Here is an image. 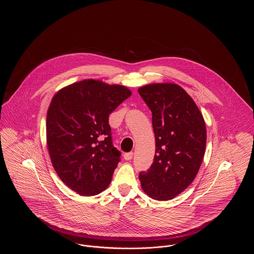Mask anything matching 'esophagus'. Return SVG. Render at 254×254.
Returning a JSON list of instances; mask_svg holds the SVG:
<instances>
[{
  "mask_svg": "<svg viewBox=\"0 0 254 254\" xmlns=\"http://www.w3.org/2000/svg\"><path fill=\"white\" fill-rule=\"evenodd\" d=\"M133 158V152H126L124 153V159L125 160H131Z\"/></svg>",
  "mask_w": 254,
  "mask_h": 254,
  "instance_id": "34e87169",
  "label": "esophagus"
}]
</instances>
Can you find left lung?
<instances>
[{"label":"left lung","instance_id":"left-lung-1","mask_svg":"<svg viewBox=\"0 0 254 254\" xmlns=\"http://www.w3.org/2000/svg\"><path fill=\"white\" fill-rule=\"evenodd\" d=\"M152 114L155 155L139 179L145 193L169 200L194 180L203 160L206 128L193 100L179 85L155 83L138 90Z\"/></svg>","mask_w":254,"mask_h":254}]
</instances>
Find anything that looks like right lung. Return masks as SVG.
Instances as JSON below:
<instances>
[{
  "label": "right lung",
  "instance_id": "right-lung-1",
  "mask_svg": "<svg viewBox=\"0 0 254 254\" xmlns=\"http://www.w3.org/2000/svg\"><path fill=\"white\" fill-rule=\"evenodd\" d=\"M131 94L125 86L87 79L54 96L47 145L57 174L75 192L91 196L109 187L121 155L112 145L109 116Z\"/></svg>",
  "mask_w": 254,
  "mask_h": 254
}]
</instances>
